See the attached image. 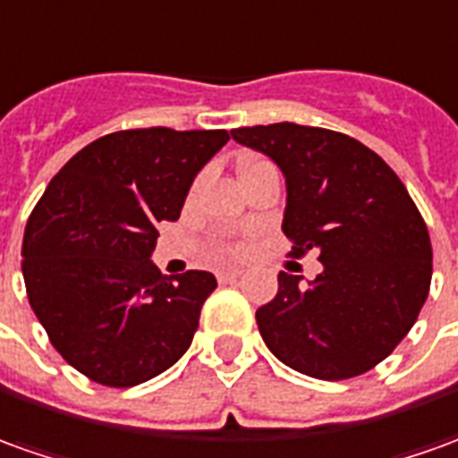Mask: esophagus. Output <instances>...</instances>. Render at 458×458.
<instances>
[{"label": "esophagus", "instance_id": "esophagus-1", "mask_svg": "<svg viewBox=\"0 0 458 458\" xmlns=\"http://www.w3.org/2000/svg\"><path fill=\"white\" fill-rule=\"evenodd\" d=\"M242 276L241 268H228V270H217V281L220 283H233L238 281Z\"/></svg>", "mask_w": 458, "mask_h": 458}]
</instances>
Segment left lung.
<instances>
[{
    "label": "left lung",
    "mask_w": 458,
    "mask_h": 458,
    "mask_svg": "<svg viewBox=\"0 0 458 458\" xmlns=\"http://www.w3.org/2000/svg\"><path fill=\"white\" fill-rule=\"evenodd\" d=\"M285 177L283 233L323 270L301 285L278 273L255 310L270 353L293 371L344 381L371 371L411 331L431 285V241L399 175L344 132L295 123L230 132Z\"/></svg>",
    "instance_id": "left-lung-1"
}]
</instances>
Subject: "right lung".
Listing matches in <instances>:
<instances>
[{"mask_svg":"<svg viewBox=\"0 0 458 458\" xmlns=\"http://www.w3.org/2000/svg\"><path fill=\"white\" fill-rule=\"evenodd\" d=\"M225 130H123L89 142L52 177L21 242L34 316L59 356L112 388L150 381L198 331L208 270L165 278L150 260L157 223L177 220Z\"/></svg>","mask_w":458,"mask_h":458,"instance_id":"right-lung-1","label":"right lung"}]
</instances>
